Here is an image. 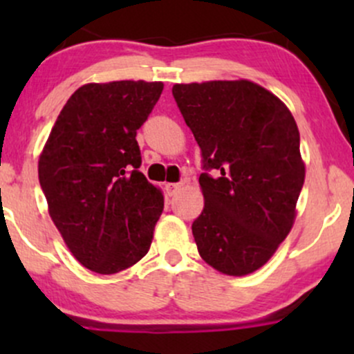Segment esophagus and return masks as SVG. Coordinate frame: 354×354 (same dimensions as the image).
Listing matches in <instances>:
<instances>
[{"instance_id":"1","label":"esophagus","mask_w":354,"mask_h":354,"mask_svg":"<svg viewBox=\"0 0 354 354\" xmlns=\"http://www.w3.org/2000/svg\"><path fill=\"white\" fill-rule=\"evenodd\" d=\"M165 189L166 193H168V196H174V194L181 189V185L180 183H166Z\"/></svg>"}]
</instances>
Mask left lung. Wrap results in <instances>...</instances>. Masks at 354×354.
Segmentation results:
<instances>
[{
  "label": "left lung",
  "mask_w": 354,
  "mask_h": 354,
  "mask_svg": "<svg viewBox=\"0 0 354 354\" xmlns=\"http://www.w3.org/2000/svg\"><path fill=\"white\" fill-rule=\"evenodd\" d=\"M203 154L205 208L194 219L200 256L228 276L270 261L290 234L304 183L299 131L278 96L248 80L174 84Z\"/></svg>",
  "instance_id": "obj_1"
}]
</instances>
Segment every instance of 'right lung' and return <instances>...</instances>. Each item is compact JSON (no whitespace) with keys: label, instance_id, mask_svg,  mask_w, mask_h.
Wrapping results in <instances>:
<instances>
[{"label":"right lung","instance_id":"add662e5","mask_svg":"<svg viewBox=\"0 0 354 354\" xmlns=\"http://www.w3.org/2000/svg\"><path fill=\"white\" fill-rule=\"evenodd\" d=\"M163 86L143 80L83 84L39 154L48 213L71 254L95 273H120L151 246L165 198L138 169L136 129Z\"/></svg>","mask_w":354,"mask_h":354}]
</instances>
